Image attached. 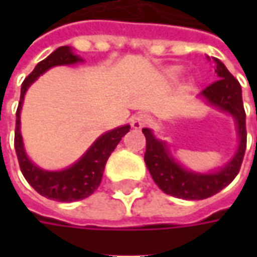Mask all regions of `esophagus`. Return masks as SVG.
<instances>
[{
    "instance_id": "1",
    "label": "esophagus",
    "mask_w": 257,
    "mask_h": 257,
    "mask_svg": "<svg viewBox=\"0 0 257 257\" xmlns=\"http://www.w3.org/2000/svg\"><path fill=\"white\" fill-rule=\"evenodd\" d=\"M149 123H150V117L144 113L136 114L133 118H132V127H133V128H136V130H140V128H143V127H146V125H147Z\"/></svg>"
}]
</instances>
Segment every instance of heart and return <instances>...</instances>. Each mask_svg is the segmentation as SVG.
Segmentation results:
<instances>
[{
    "instance_id": "1",
    "label": "heart",
    "mask_w": 257,
    "mask_h": 257,
    "mask_svg": "<svg viewBox=\"0 0 257 257\" xmlns=\"http://www.w3.org/2000/svg\"><path fill=\"white\" fill-rule=\"evenodd\" d=\"M179 73H180V70H179V68H176V67L169 70V75H170V77H173V78H174V77H177V75H179Z\"/></svg>"
}]
</instances>
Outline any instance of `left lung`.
I'll return each mask as SVG.
<instances>
[{
	"mask_svg": "<svg viewBox=\"0 0 257 257\" xmlns=\"http://www.w3.org/2000/svg\"><path fill=\"white\" fill-rule=\"evenodd\" d=\"M216 61V73L219 80L207 85L202 95L213 105L230 113L236 118L237 133L240 137L239 149L232 162L217 173L199 174L184 170L176 163L166 149V143L157 140L149 128H143L146 136L144 162L156 184L164 193L187 200H202L219 193L233 182L240 170L246 152V113L243 108L242 87L230 74L220 60Z\"/></svg>",
	"mask_w": 257,
	"mask_h": 257,
	"instance_id": "8db88e82",
	"label": "left lung"
}]
</instances>
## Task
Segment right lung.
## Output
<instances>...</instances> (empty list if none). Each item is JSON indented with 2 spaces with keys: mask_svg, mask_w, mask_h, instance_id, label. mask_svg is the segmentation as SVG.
<instances>
[{
  "mask_svg": "<svg viewBox=\"0 0 257 257\" xmlns=\"http://www.w3.org/2000/svg\"><path fill=\"white\" fill-rule=\"evenodd\" d=\"M78 61H81V58L73 54L70 47H58L53 54L35 65L33 73L25 78L21 85V97L17 108L14 147L23 176L41 196L57 202H77L91 196L101 183L107 159L113 153L115 146L120 143L124 134L130 132V125H123L103 134L77 163L61 172H45L28 160L20 133V111L25 91L37 80V77L45 73L48 68L54 65L74 64Z\"/></svg>",
  "mask_w": 257,
  "mask_h": 257,
  "instance_id": "right-lung-1",
  "label": "right lung"
}]
</instances>
